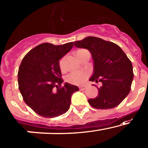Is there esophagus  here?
<instances>
[{
  "label": "esophagus",
  "mask_w": 148,
  "mask_h": 148,
  "mask_svg": "<svg viewBox=\"0 0 148 148\" xmlns=\"http://www.w3.org/2000/svg\"><path fill=\"white\" fill-rule=\"evenodd\" d=\"M79 88L81 90H85V89L86 88V86H80Z\"/></svg>",
  "instance_id": "esophagus-1"
}]
</instances>
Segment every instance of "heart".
I'll list each match as a JSON object with an SVG mask.
<instances>
[{"label": "heart", "instance_id": "b5f03b06", "mask_svg": "<svg viewBox=\"0 0 148 148\" xmlns=\"http://www.w3.org/2000/svg\"><path fill=\"white\" fill-rule=\"evenodd\" d=\"M82 50H79L77 52V53L80 51H82ZM64 62H65L64 58H61L59 62L60 68L61 70H64V66H65V65H64ZM87 77L88 73L86 71H77L71 73L66 78V81L71 84H74V85H81V84H82L83 83L85 82Z\"/></svg>", "mask_w": 148, "mask_h": 148}]
</instances>
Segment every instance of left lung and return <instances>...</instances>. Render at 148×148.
<instances>
[{"label":"left lung","mask_w":148,"mask_h":148,"mask_svg":"<svg viewBox=\"0 0 148 148\" xmlns=\"http://www.w3.org/2000/svg\"><path fill=\"white\" fill-rule=\"evenodd\" d=\"M74 43L91 53L93 74L89 81L103 84L98 88V96L89 99V104L100 110L118 106L131 90L134 79L131 62L119 45L98 37L88 36Z\"/></svg>","instance_id":"obj_1"}]
</instances>
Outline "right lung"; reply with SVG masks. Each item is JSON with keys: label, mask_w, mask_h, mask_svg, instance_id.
Segmentation results:
<instances>
[{"label": "right lung", "mask_w": 148, "mask_h": 148, "mask_svg": "<svg viewBox=\"0 0 148 148\" xmlns=\"http://www.w3.org/2000/svg\"><path fill=\"white\" fill-rule=\"evenodd\" d=\"M72 47L73 42L61 45L41 43L31 50L21 62L19 91L25 103L40 116L53 118L66 112L71 95L79 90L77 86L66 82L61 87L64 81L59 62Z\"/></svg>", "instance_id": "obj_1"}]
</instances>
